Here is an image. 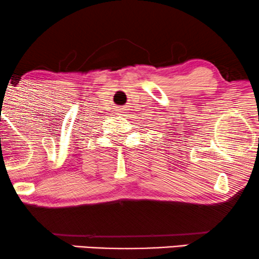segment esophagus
Wrapping results in <instances>:
<instances>
[{
    "label": "esophagus",
    "mask_w": 259,
    "mask_h": 259,
    "mask_svg": "<svg viewBox=\"0 0 259 259\" xmlns=\"http://www.w3.org/2000/svg\"><path fill=\"white\" fill-rule=\"evenodd\" d=\"M118 112H119V113H125V112H124V109H118Z\"/></svg>",
    "instance_id": "obj_1"
}]
</instances>
